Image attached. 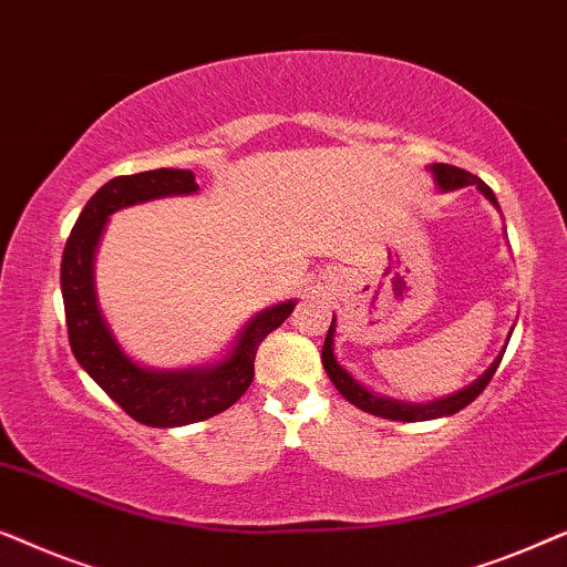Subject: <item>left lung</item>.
<instances>
[{"instance_id":"obj_1","label":"left lung","mask_w":567,"mask_h":567,"mask_svg":"<svg viewBox=\"0 0 567 567\" xmlns=\"http://www.w3.org/2000/svg\"><path fill=\"white\" fill-rule=\"evenodd\" d=\"M433 175H436V183L441 185L444 190H452V188H464V185H477L480 193H485V198L491 200V204L498 208V200H495L493 190L487 188V185L480 181L477 175L467 173V169L462 167H454V165H444V162H439V165H433ZM332 332H336V320H332L330 330H328V338H324V346H322V367L328 371L330 382L336 384V390L343 394L348 402H353L355 408L367 410L371 415H379V417H390V421H405V423H413V421H431V417H441V415H452V413H460L462 408H467L472 400L477 398L480 392L485 390L487 384H491V379L495 371L501 367V359H503V351L498 359L493 361V367L485 371L483 377L477 379L475 384H470L467 390L456 392V394H449L444 400H436V402H429V405H410V402H398V400H390V398H379V394L369 392L367 386H361L355 379L348 374V371L340 367L336 361V355H332Z\"/></svg>"}]
</instances>
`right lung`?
Returning <instances> with one entry per match:
<instances>
[{"label": "right lung", "instance_id": "obj_1", "mask_svg": "<svg viewBox=\"0 0 567 567\" xmlns=\"http://www.w3.org/2000/svg\"><path fill=\"white\" fill-rule=\"evenodd\" d=\"M196 190L198 183L190 169L159 167L113 177L82 208L61 258V293H64L66 332L74 359L103 386L107 398L118 402L123 413L152 429L198 423L235 405L255 377L258 346L297 307V301H286L260 312L247 322L229 359L214 369L150 371L121 351L100 315L95 286H92V258L107 216L142 200Z\"/></svg>", "mask_w": 567, "mask_h": 567}]
</instances>
